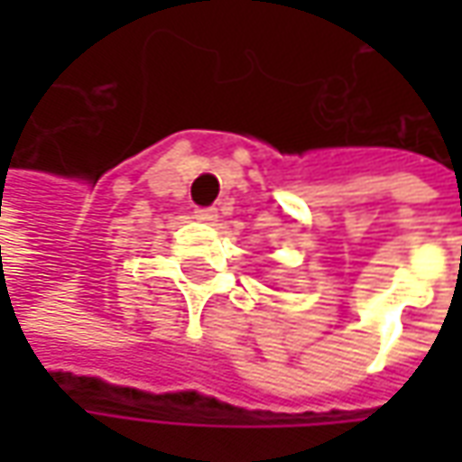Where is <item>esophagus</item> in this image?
<instances>
[{"mask_svg":"<svg viewBox=\"0 0 462 462\" xmlns=\"http://www.w3.org/2000/svg\"><path fill=\"white\" fill-rule=\"evenodd\" d=\"M195 218L203 223H213L218 218V210H216V208H198V210H195Z\"/></svg>","mask_w":462,"mask_h":462,"instance_id":"1","label":"esophagus"}]
</instances>
